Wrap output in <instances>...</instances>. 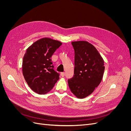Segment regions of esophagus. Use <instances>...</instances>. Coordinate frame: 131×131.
Instances as JSON below:
<instances>
[{
	"label": "esophagus",
	"mask_w": 131,
	"mask_h": 131,
	"mask_svg": "<svg viewBox=\"0 0 131 131\" xmlns=\"http://www.w3.org/2000/svg\"><path fill=\"white\" fill-rule=\"evenodd\" d=\"M65 72H62L61 73V76L62 77H65Z\"/></svg>",
	"instance_id": "34e87169"
}]
</instances>
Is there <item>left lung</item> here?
Here are the masks:
<instances>
[{"instance_id":"obj_1","label":"left lung","mask_w":131,"mask_h":131,"mask_svg":"<svg viewBox=\"0 0 131 131\" xmlns=\"http://www.w3.org/2000/svg\"><path fill=\"white\" fill-rule=\"evenodd\" d=\"M75 51L73 77L68 80L71 92L78 98L91 94L102 80L104 61L96 48L87 41L72 42Z\"/></svg>"}]
</instances>
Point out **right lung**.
<instances>
[{
    "label": "right lung",
    "mask_w": 131,
    "mask_h": 131,
    "mask_svg": "<svg viewBox=\"0 0 131 131\" xmlns=\"http://www.w3.org/2000/svg\"><path fill=\"white\" fill-rule=\"evenodd\" d=\"M61 45L58 41L45 38L26 49L23 59V74L30 88L39 94L50 91L59 79V73L54 70L50 58Z\"/></svg>",
    "instance_id": "add662e5"
}]
</instances>
